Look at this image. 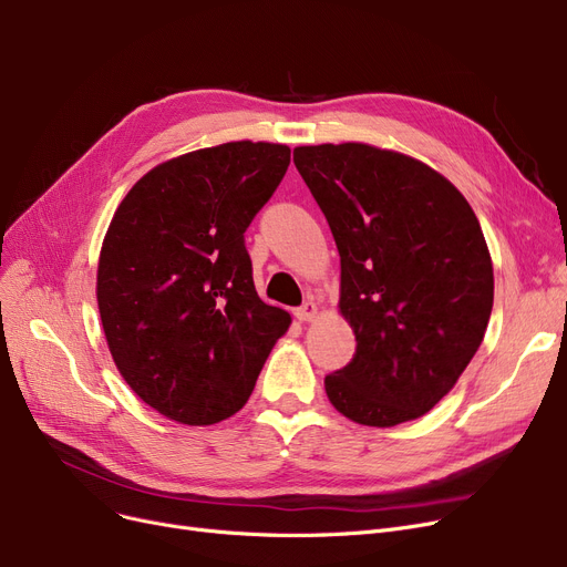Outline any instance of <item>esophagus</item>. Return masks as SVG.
<instances>
[{
  "mask_svg": "<svg viewBox=\"0 0 567 567\" xmlns=\"http://www.w3.org/2000/svg\"><path fill=\"white\" fill-rule=\"evenodd\" d=\"M319 315V310H317V303H312V301H308V303H303L301 308H296L293 310V317L299 319V321H315V317Z\"/></svg>",
  "mask_w": 567,
  "mask_h": 567,
  "instance_id": "obj_1",
  "label": "esophagus"
}]
</instances>
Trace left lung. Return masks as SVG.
Instances as JSON below:
<instances>
[{
  "instance_id": "1",
  "label": "left lung",
  "mask_w": 567,
  "mask_h": 567,
  "mask_svg": "<svg viewBox=\"0 0 567 567\" xmlns=\"http://www.w3.org/2000/svg\"><path fill=\"white\" fill-rule=\"evenodd\" d=\"M340 252L349 365L323 379L349 421L395 427L425 415L478 351L494 303L481 223L436 169L363 142L293 148Z\"/></svg>"
}]
</instances>
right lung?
<instances>
[{
	"label": "right lung",
	"mask_w": 567,
	"mask_h": 567,
	"mask_svg": "<svg viewBox=\"0 0 567 567\" xmlns=\"http://www.w3.org/2000/svg\"><path fill=\"white\" fill-rule=\"evenodd\" d=\"M291 148L225 142L148 169L105 231L96 299L116 370L182 425L220 423L248 402L291 317L252 282L244 231Z\"/></svg>",
	"instance_id": "right-lung-1"
}]
</instances>
